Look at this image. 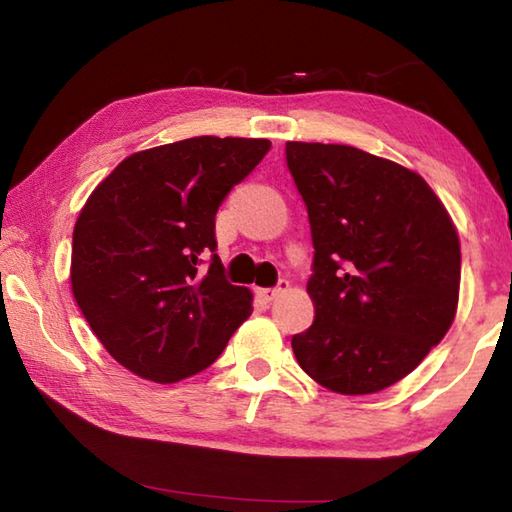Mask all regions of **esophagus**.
I'll return each mask as SVG.
<instances>
[{"mask_svg": "<svg viewBox=\"0 0 512 512\" xmlns=\"http://www.w3.org/2000/svg\"><path fill=\"white\" fill-rule=\"evenodd\" d=\"M284 291H289V280H280L273 289H257V296L264 302H273L275 298H280Z\"/></svg>", "mask_w": 512, "mask_h": 512, "instance_id": "34e87169", "label": "esophagus"}]
</instances>
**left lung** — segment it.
<instances>
[{
	"label": "left lung",
	"mask_w": 512,
	"mask_h": 512,
	"mask_svg": "<svg viewBox=\"0 0 512 512\" xmlns=\"http://www.w3.org/2000/svg\"><path fill=\"white\" fill-rule=\"evenodd\" d=\"M287 167L314 241L316 318L291 339L293 354L329 391H384L454 323V223L418 173L354 146L287 142Z\"/></svg>",
	"instance_id": "left-lung-1"
}]
</instances>
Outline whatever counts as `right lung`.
<instances>
[{
	"label": "right lung",
	"instance_id": "right-lung-1",
	"mask_svg": "<svg viewBox=\"0 0 512 512\" xmlns=\"http://www.w3.org/2000/svg\"><path fill=\"white\" fill-rule=\"evenodd\" d=\"M268 149L189 137L133 153L90 194L74 225L72 291L103 348L135 375H196L253 311V293L225 280L214 216Z\"/></svg>",
	"mask_w": 512,
	"mask_h": 512
}]
</instances>
